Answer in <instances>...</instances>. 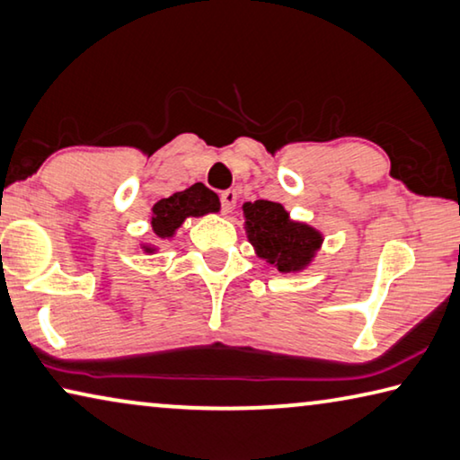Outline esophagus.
Here are the masks:
<instances>
[{"label": "esophagus", "mask_w": 460, "mask_h": 460, "mask_svg": "<svg viewBox=\"0 0 460 460\" xmlns=\"http://www.w3.org/2000/svg\"><path fill=\"white\" fill-rule=\"evenodd\" d=\"M235 202H237V192L235 190L221 192V208H223V213H231V210L235 208Z\"/></svg>", "instance_id": "esophagus-1"}]
</instances>
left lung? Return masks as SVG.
I'll use <instances>...</instances> for the list:
<instances>
[{
  "mask_svg": "<svg viewBox=\"0 0 460 460\" xmlns=\"http://www.w3.org/2000/svg\"><path fill=\"white\" fill-rule=\"evenodd\" d=\"M245 231L258 256L280 272H295L311 261L322 245V235L309 225L293 223L282 204L256 200L243 204Z\"/></svg>",
  "mask_w": 460,
  "mask_h": 460,
  "instance_id": "1",
  "label": "left lung"
}]
</instances>
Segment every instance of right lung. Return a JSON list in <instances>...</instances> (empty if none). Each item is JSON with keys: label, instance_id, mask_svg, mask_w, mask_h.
I'll use <instances>...</instances> for the list:
<instances>
[{"label": "right lung", "instance_id": "obj_1", "mask_svg": "<svg viewBox=\"0 0 460 460\" xmlns=\"http://www.w3.org/2000/svg\"><path fill=\"white\" fill-rule=\"evenodd\" d=\"M218 199L207 186L194 184L184 192L172 194L170 199H162L153 207L151 225L157 237H172L188 217H202L207 213H217ZM145 252H153L145 247Z\"/></svg>", "mask_w": 460, "mask_h": 460}]
</instances>
